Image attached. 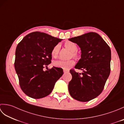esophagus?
Listing matches in <instances>:
<instances>
[{
  "instance_id": "1",
  "label": "esophagus",
  "mask_w": 124,
  "mask_h": 124,
  "mask_svg": "<svg viewBox=\"0 0 124 124\" xmlns=\"http://www.w3.org/2000/svg\"><path fill=\"white\" fill-rule=\"evenodd\" d=\"M63 72H64V73H66L69 72V71H68L65 70H63Z\"/></svg>"
}]
</instances>
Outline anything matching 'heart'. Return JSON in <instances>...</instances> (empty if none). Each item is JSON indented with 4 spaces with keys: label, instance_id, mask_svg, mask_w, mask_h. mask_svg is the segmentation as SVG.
<instances>
[{
    "label": "heart",
    "instance_id": "b5f03b06",
    "mask_svg": "<svg viewBox=\"0 0 124 124\" xmlns=\"http://www.w3.org/2000/svg\"><path fill=\"white\" fill-rule=\"evenodd\" d=\"M65 46H66L68 49H69L72 53V55L73 56H76V52L77 51L78 47L77 45L75 43H73L72 41H67L65 43ZM60 49V44H56L55 45L53 48H52L51 51V55L53 57H56L59 54V52ZM75 64V61L73 60H56L54 62V66L61 68L62 69L64 70H68L70 68L72 67Z\"/></svg>",
    "mask_w": 124,
    "mask_h": 124
}]
</instances>
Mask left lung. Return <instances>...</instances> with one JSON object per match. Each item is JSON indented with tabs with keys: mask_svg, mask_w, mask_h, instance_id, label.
Listing matches in <instances>:
<instances>
[{
	"mask_svg": "<svg viewBox=\"0 0 124 124\" xmlns=\"http://www.w3.org/2000/svg\"><path fill=\"white\" fill-rule=\"evenodd\" d=\"M81 49V59L75 68L83 70L76 72L71 70L72 79L68 89L73 99L87 102L101 93L110 72L111 50L99 34L89 32L69 39Z\"/></svg>",
	"mask_w": 124,
	"mask_h": 124,
	"instance_id": "obj_1",
	"label": "left lung"
}]
</instances>
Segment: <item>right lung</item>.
Segmentation results:
<instances>
[{"instance_id": "1", "label": "right lung", "mask_w": 124, "mask_h": 124, "mask_svg": "<svg viewBox=\"0 0 124 124\" xmlns=\"http://www.w3.org/2000/svg\"><path fill=\"white\" fill-rule=\"evenodd\" d=\"M62 40L34 32L25 36L17 45L14 67L21 88L28 96L37 99L48 95L63 74L60 68L43 70L51 63L52 48Z\"/></svg>"}]
</instances>
